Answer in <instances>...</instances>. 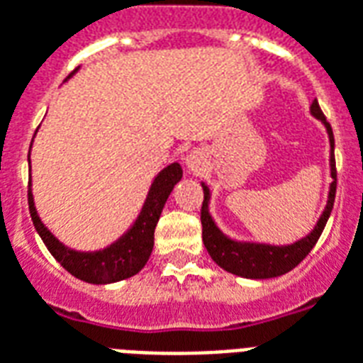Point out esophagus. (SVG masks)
<instances>
[{
  "label": "esophagus",
  "mask_w": 363,
  "mask_h": 363,
  "mask_svg": "<svg viewBox=\"0 0 363 363\" xmlns=\"http://www.w3.org/2000/svg\"><path fill=\"white\" fill-rule=\"evenodd\" d=\"M185 164H187V168H189V170L196 172V170L201 168V159H199V155H196V153H191V155L185 159Z\"/></svg>",
  "instance_id": "34e87169"
}]
</instances>
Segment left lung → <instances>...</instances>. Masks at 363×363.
Listing matches in <instances>:
<instances>
[{
    "label": "left lung",
    "instance_id": "1",
    "mask_svg": "<svg viewBox=\"0 0 363 363\" xmlns=\"http://www.w3.org/2000/svg\"><path fill=\"white\" fill-rule=\"evenodd\" d=\"M311 113L316 119L324 121L328 134H330L331 143V178L333 184L330 187V196H328V204H325L324 213L320 216L318 223L314 227V231L308 237L297 240V242L289 244V246H269V244H254V242H237L227 238L223 233L216 227L212 216L208 212V201H210V191L206 185H202L204 189V201L201 208V223H202V242L206 246L208 254L212 257L221 269L227 272H233L237 277L244 278H274L280 274H286L291 269H296L301 263L314 244L318 242L320 235L324 231L328 218H330L331 210H333V202H335V189H337V170H335V155H333V147H335V140H333V130L331 125L322 113L318 102L314 100L311 106Z\"/></svg>",
    "mask_w": 363,
    "mask_h": 363
}]
</instances>
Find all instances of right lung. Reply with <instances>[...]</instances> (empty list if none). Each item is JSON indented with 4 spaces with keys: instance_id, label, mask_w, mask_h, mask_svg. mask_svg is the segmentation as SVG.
<instances>
[{
    "instance_id": "1",
    "label": "right lung",
    "mask_w": 363,
    "mask_h": 363,
    "mask_svg": "<svg viewBox=\"0 0 363 363\" xmlns=\"http://www.w3.org/2000/svg\"><path fill=\"white\" fill-rule=\"evenodd\" d=\"M182 167L174 162L167 167L155 178L151 185L150 195L145 199L142 212L138 216L136 223L108 248L100 252H75L66 248L64 244L55 238V235L41 223L35 206H33L32 191H28V206L32 216L33 227L45 242L52 257L66 269L69 274L89 284H111L134 277L147 263L153 250V235H155L157 221L161 218L162 208L168 195L172 193L174 185L182 179Z\"/></svg>"
}]
</instances>
